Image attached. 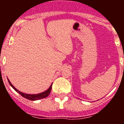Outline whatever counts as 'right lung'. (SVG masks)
<instances>
[{"mask_svg":"<svg viewBox=\"0 0 124 124\" xmlns=\"http://www.w3.org/2000/svg\"><path fill=\"white\" fill-rule=\"evenodd\" d=\"M8 83H9L10 85L13 88L15 89L16 91L18 93H19L21 95L22 97H25L26 99H28V100H30V101H36V100H38V99H43V98H45L47 96H48L50 94V92H51V87H52V84H51L50 87H49L46 91H45V92L43 93H41L40 94H25V93H23L22 92L19 91L18 90H17V89L15 88L14 86H13L12 84H11V83L10 82L9 80L8 79Z\"/></svg>","mask_w":124,"mask_h":124,"instance_id":"1","label":"right lung"}]
</instances>
